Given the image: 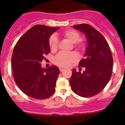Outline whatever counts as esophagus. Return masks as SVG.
<instances>
[{"instance_id":"1","label":"esophagus","mask_w":125,"mask_h":125,"mask_svg":"<svg viewBox=\"0 0 125 125\" xmlns=\"http://www.w3.org/2000/svg\"><path fill=\"white\" fill-rule=\"evenodd\" d=\"M59 70H60V72H62V71H63L64 70H65V69L62 68H59Z\"/></svg>"}]
</instances>
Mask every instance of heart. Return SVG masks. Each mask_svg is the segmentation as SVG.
Returning a JSON list of instances; mask_svg holds the SVG:
<instances>
[{"instance_id":"heart-1","label":"heart","mask_w":125,"mask_h":125,"mask_svg":"<svg viewBox=\"0 0 125 125\" xmlns=\"http://www.w3.org/2000/svg\"><path fill=\"white\" fill-rule=\"evenodd\" d=\"M63 36L65 39L73 43L74 47L76 50L82 51L85 50V43L80 39V34L77 31L73 30H68L64 31L62 34ZM57 39L55 36H52L49 40V44L52 51H56L58 47ZM77 55L75 52L70 54H59L54 59V63L60 67H68L73 63L75 62L77 60Z\"/></svg>"}]
</instances>
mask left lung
<instances>
[{"label":"left lung","instance_id":"8db88e82","mask_svg":"<svg viewBox=\"0 0 125 125\" xmlns=\"http://www.w3.org/2000/svg\"><path fill=\"white\" fill-rule=\"evenodd\" d=\"M85 35L87 48L84 59L79 62L83 73L73 69L70 83L72 90L83 97H93L101 92L111 77L113 59L108 42L101 33L88 24L73 26Z\"/></svg>","mask_w":125,"mask_h":125}]
</instances>
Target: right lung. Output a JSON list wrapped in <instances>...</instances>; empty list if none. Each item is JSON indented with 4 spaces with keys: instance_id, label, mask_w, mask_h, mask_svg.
Segmentation results:
<instances>
[{
    "instance_id": "right-lung-1",
    "label": "right lung",
    "mask_w": 125,
    "mask_h": 125,
    "mask_svg": "<svg viewBox=\"0 0 125 125\" xmlns=\"http://www.w3.org/2000/svg\"><path fill=\"white\" fill-rule=\"evenodd\" d=\"M59 28L32 26L19 39L14 48L11 66L16 84L29 97L45 99L54 94L60 71L55 65L44 68L40 63L50 52L49 39Z\"/></svg>"
}]
</instances>
